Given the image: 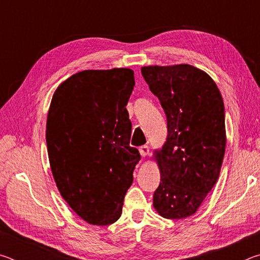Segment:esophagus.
Masks as SVG:
<instances>
[{
    "label": "esophagus",
    "mask_w": 260,
    "mask_h": 260,
    "mask_svg": "<svg viewBox=\"0 0 260 260\" xmlns=\"http://www.w3.org/2000/svg\"><path fill=\"white\" fill-rule=\"evenodd\" d=\"M139 151L141 153V156L142 157H146L148 153H149V147L147 146V144H144V146H141L139 148Z\"/></svg>",
    "instance_id": "obj_1"
}]
</instances>
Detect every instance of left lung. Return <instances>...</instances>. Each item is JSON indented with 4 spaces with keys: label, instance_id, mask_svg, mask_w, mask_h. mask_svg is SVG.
<instances>
[{
    "label": "left lung",
    "instance_id": "1",
    "mask_svg": "<svg viewBox=\"0 0 260 260\" xmlns=\"http://www.w3.org/2000/svg\"><path fill=\"white\" fill-rule=\"evenodd\" d=\"M141 73L167 119L153 208L166 219L190 217L217 182L225 156L221 94L208 73L188 64L143 67Z\"/></svg>",
    "mask_w": 260,
    "mask_h": 260
}]
</instances>
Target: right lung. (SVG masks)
<instances>
[{
	"label": "right lung",
	"instance_id": "obj_1",
	"mask_svg": "<svg viewBox=\"0 0 260 260\" xmlns=\"http://www.w3.org/2000/svg\"><path fill=\"white\" fill-rule=\"evenodd\" d=\"M131 69L86 70L61 82L47 118L48 156L57 188L91 225L120 218L140 152L129 146Z\"/></svg>",
	"mask_w": 260,
	"mask_h": 260
}]
</instances>
